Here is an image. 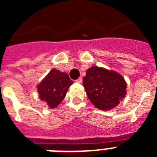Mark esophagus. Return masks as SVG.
Returning a JSON list of instances; mask_svg holds the SVG:
<instances>
[{
    "instance_id": "obj_1",
    "label": "esophagus",
    "mask_w": 157,
    "mask_h": 157,
    "mask_svg": "<svg viewBox=\"0 0 157 157\" xmlns=\"http://www.w3.org/2000/svg\"><path fill=\"white\" fill-rule=\"evenodd\" d=\"M75 82L78 83H81L82 82V78H78V79L75 80Z\"/></svg>"
}]
</instances>
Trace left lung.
Segmentation results:
<instances>
[{
    "mask_svg": "<svg viewBox=\"0 0 157 157\" xmlns=\"http://www.w3.org/2000/svg\"><path fill=\"white\" fill-rule=\"evenodd\" d=\"M82 83L90 101L103 111L116 108L127 94V83L121 75L97 66L87 70Z\"/></svg>",
    "mask_w": 157,
    "mask_h": 157,
    "instance_id": "obj_1",
    "label": "left lung"
}]
</instances>
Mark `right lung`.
<instances>
[{
    "label": "right lung",
    "mask_w": 157,
    "mask_h": 157,
    "mask_svg": "<svg viewBox=\"0 0 157 157\" xmlns=\"http://www.w3.org/2000/svg\"><path fill=\"white\" fill-rule=\"evenodd\" d=\"M73 81L68 75L52 69L37 87L40 99L45 101L50 109H54L64 99Z\"/></svg>",
    "instance_id": "add662e5"
}]
</instances>
